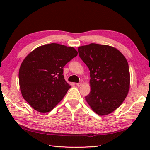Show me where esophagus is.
<instances>
[{"label": "esophagus", "mask_w": 150, "mask_h": 150, "mask_svg": "<svg viewBox=\"0 0 150 150\" xmlns=\"http://www.w3.org/2000/svg\"><path fill=\"white\" fill-rule=\"evenodd\" d=\"M76 84H77V86L78 87H79V86H81L82 85V83H81V82H79V83H77Z\"/></svg>", "instance_id": "1"}]
</instances>
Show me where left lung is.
<instances>
[{"instance_id": "left-lung-1", "label": "left lung", "mask_w": 150, "mask_h": 150, "mask_svg": "<svg viewBox=\"0 0 150 150\" xmlns=\"http://www.w3.org/2000/svg\"><path fill=\"white\" fill-rule=\"evenodd\" d=\"M78 52L90 71L91 91L86 100L101 116L113 112L129 90V70L125 57L115 47L94 43L79 47Z\"/></svg>"}]
</instances>
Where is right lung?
I'll use <instances>...</instances> for the list:
<instances>
[{
  "label": "right lung",
  "instance_id": "right-lung-1",
  "mask_svg": "<svg viewBox=\"0 0 150 150\" xmlns=\"http://www.w3.org/2000/svg\"><path fill=\"white\" fill-rule=\"evenodd\" d=\"M77 54L74 47L52 43L37 47L24 59L18 72L20 89L34 110L47 113L62 100L71 88L63 68Z\"/></svg>",
  "mask_w": 150,
  "mask_h": 150
}]
</instances>
